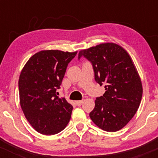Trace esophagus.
Here are the masks:
<instances>
[{
  "label": "esophagus",
  "instance_id": "1",
  "mask_svg": "<svg viewBox=\"0 0 158 158\" xmlns=\"http://www.w3.org/2000/svg\"><path fill=\"white\" fill-rule=\"evenodd\" d=\"M83 102H84V101H83V100H79V101H77V102H76V104H77L78 106H81V104H82Z\"/></svg>",
  "mask_w": 158,
  "mask_h": 158
}]
</instances>
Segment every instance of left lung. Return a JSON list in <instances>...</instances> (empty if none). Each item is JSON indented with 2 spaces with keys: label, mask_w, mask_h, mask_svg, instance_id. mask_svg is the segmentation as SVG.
<instances>
[{
  "label": "left lung",
  "mask_w": 158,
  "mask_h": 158,
  "mask_svg": "<svg viewBox=\"0 0 158 158\" xmlns=\"http://www.w3.org/2000/svg\"><path fill=\"white\" fill-rule=\"evenodd\" d=\"M91 63L94 79L106 92L96 98L92 121L106 131H117L133 118L143 95L140 78L131 56L122 47L106 43L79 51Z\"/></svg>",
  "instance_id": "obj_1"
}]
</instances>
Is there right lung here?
Segmentation results:
<instances>
[{
  "mask_svg": "<svg viewBox=\"0 0 158 158\" xmlns=\"http://www.w3.org/2000/svg\"><path fill=\"white\" fill-rule=\"evenodd\" d=\"M77 52L42 50L29 59L19 80L20 104L34 129L45 135L59 133L71 117L73 106L59 98L67 67Z\"/></svg>",
  "mask_w": 158,
  "mask_h": 158,
  "instance_id": "right-lung-1",
  "label": "right lung"
}]
</instances>
